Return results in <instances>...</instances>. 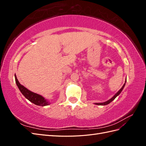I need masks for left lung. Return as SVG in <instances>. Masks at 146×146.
<instances>
[{"mask_svg":"<svg viewBox=\"0 0 146 146\" xmlns=\"http://www.w3.org/2000/svg\"><path fill=\"white\" fill-rule=\"evenodd\" d=\"M125 83H126V80H125V83L123 84V85L122 86V87L120 89V90H119V91L117 92V93L113 97V98H112L111 99H110V100H107V102H103V103H95V104H96V105H106L109 104L110 102H112L113 100L115 99V98H116V97H117V96H119V94H120L121 91H122V90L123 89V88H124V86H125Z\"/></svg>","mask_w":146,"mask_h":146,"instance_id":"left-lung-1","label":"left lung"}]
</instances>
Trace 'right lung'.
Returning a JSON list of instances; mask_svg holds the SVG:
<instances>
[{
    "label": "right lung",
    "mask_w": 146,
    "mask_h": 146,
    "mask_svg": "<svg viewBox=\"0 0 146 146\" xmlns=\"http://www.w3.org/2000/svg\"><path fill=\"white\" fill-rule=\"evenodd\" d=\"M15 81L16 83V85L19 89L20 91L21 92V93L25 97L26 99H27L29 101H30L31 102H32L33 104L36 105L42 106V107L50 104V103L48 102H47L41 95L30 91V90L27 89L25 87H24L23 85H21V83L19 82L18 80H17L16 74L15 75Z\"/></svg>",
    "instance_id": "obj_1"
}]
</instances>
